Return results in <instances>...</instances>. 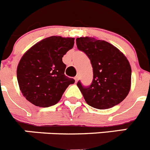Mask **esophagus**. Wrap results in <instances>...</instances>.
Listing matches in <instances>:
<instances>
[{
	"label": "esophagus",
	"instance_id": "1",
	"mask_svg": "<svg viewBox=\"0 0 150 150\" xmlns=\"http://www.w3.org/2000/svg\"><path fill=\"white\" fill-rule=\"evenodd\" d=\"M74 79H75V81L77 82L78 79H79V76H76L75 77H74Z\"/></svg>",
	"mask_w": 150,
	"mask_h": 150
}]
</instances>
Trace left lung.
<instances>
[{
	"label": "left lung",
	"mask_w": 150,
	"mask_h": 150,
	"mask_svg": "<svg viewBox=\"0 0 150 150\" xmlns=\"http://www.w3.org/2000/svg\"><path fill=\"white\" fill-rule=\"evenodd\" d=\"M76 41L78 50L90 59L93 70L90 86H84L80 81L77 83L87 104L104 110L121 103L131 88L132 68L126 57L104 40L86 37L76 38Z\"/></svg>",
	"instance_id": "obj_1"
}]
</instances>
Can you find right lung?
<instances>
[{
	"instance_id": "right-lung-1",
	"label": "right lung",
	"mask_w": 150,
	"mask_h": 150,
	"mask_svg": "<svg viewBox=\"0 0 150 150\" xmlns=\"http://www.w3.org/2000/svg\"><path fill=\"white\" fill-rule=\"evenodd\" d=\"M74 38L52 36L36 43L22 57L17 67V79L22 93L35 106L56 104L73 78L64 74L62 58L73 48Z\"/></svg>"
}]
</instances>
